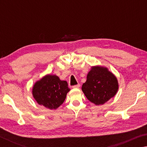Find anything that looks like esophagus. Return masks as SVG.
Here are the masks:
<instances>
[{"mask_svg": "<svg viewBox=\"0 0 147 147\" xmlns=\"http://www.w3.org/2000/svg\"><path fill=\"white\" fill-rule=\"evenodd\" d=\"M80 86V84H76V85H74L73 86V88H79Z\"/></svg>", "mask_w": 147, "mask_h": 147, "instance_id": "1", "label": "esophagus"}]
</instances>
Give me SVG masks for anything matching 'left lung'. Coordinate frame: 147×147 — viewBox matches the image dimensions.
Masks as SVG:
<instances>
[{"label": "left lung", "instance_id": "obj_1", "mask_svg": "<svg viewBox=\"0 0 147 147\" xmlns=\"http://www.w3.org/2000/svg\"><path fill=\"white\" fill-rule=\"evenodd\" d=\"M118 86L116 77L108 69L96 66L88 73L82 90L89 101L102 105L115 96Z\"/></svg>", "mask_w": 147, "mask_h": 147}]
</instances>
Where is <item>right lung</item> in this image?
<instances>
[{"mask_svg": "<svg viewBox=\"0 0 147 147\" xmlns=\"http://www.w3.org/2000/svg\"><path fill=\"white\" fill-rule=\"evenodd\" d=\"M70 91L66 81L56 75H47L34 84L32 94L40 105L55 109L61 105Z\"/></svg>", "mask_w": 147, "mask_h": 147, "instance_id": "right-lung-1", "label": "right lung"}]
</instances>
